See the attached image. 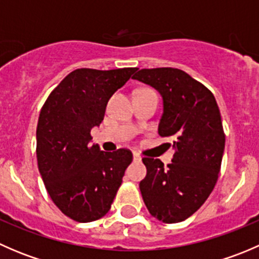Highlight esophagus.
<instances>
[{"label":"esophagus","mask_w":259,"mask_h":259,"mask_svg":"<svg viewBox=\"0 0 259 259\" xmlns=\"http://www.w3.org/2000/svg\"><path fill=\"white\" fill-rule=\"evenodd\" d=\"M133 159H134V161H137V163H139V161H142V156H140L138 153L133 154Z\"/></svg>","instance_id":"1"}]
</instances>
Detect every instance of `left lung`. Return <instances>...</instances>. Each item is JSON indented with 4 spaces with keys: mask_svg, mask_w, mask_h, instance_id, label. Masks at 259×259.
Masks as SVG:
<instances>
[{
    "mask_svg": "<svg viewBox=\"0 0 259 259\" xmlns=\"http://www.w3.org/2000/svg\"><path fill=\"white\" fill-rule=\"evenodd\" d=\"M133 79L153 86L163 96L159 135L169 138L174 155L143 158L146 177L140 182L149 213L164 223H178L199 209L215 187L226 145L221 111L202 82L173 67L142 69Z\"/></svg>",
    "mask_w": 259,
    "mask_h": 259,
    "instance_id": "1",
    "label": "left lung"
}]
</instances>
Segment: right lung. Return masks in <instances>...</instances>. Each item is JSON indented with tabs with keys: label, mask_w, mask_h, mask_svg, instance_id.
I'll list each match as a JSON object with an SVG mask.
<instances>
[{
	"label": "right lung",
	"mask_w": 259,
	"mask_h": 259,
	"mask_svg": "<svg viewBox=\"0 0 259 259\" xmlns=\"http://www.w3.org/2000/svg\"><path fill=\"white\" fill-rule=\"evenodd\" d=\"M135 70H74L51 91L40 111L38 170L55 205L80 223L98 221L110 210L133 161L127 149L109 153L91 145L90 132L104 120L111 95Z\"/></svg>",
	"instance_id": "obj_1"
}]
</instances>
